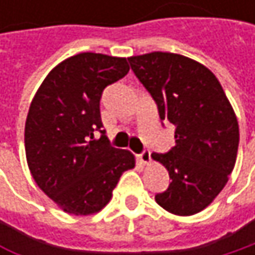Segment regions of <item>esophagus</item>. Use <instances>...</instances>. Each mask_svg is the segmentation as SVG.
<instances>
[{
    "label": "esophagus",
    "instance_id": "esophagus-1",
    "mask_svg": "<svg viewBox=\"0 0 255 255\" xmlns=\"http://www.w3.org/2000/svg\"><path fill=\"white\" fill-rule=\"evenodd\" d=\"M137 159H138V162H140V164H143V165H147V164L150 162V152H149V150H144V152H141V153L137 156Z\"/></svg>",
    "mask_w": 255,
    "mask_h": 255
}]
</instances>
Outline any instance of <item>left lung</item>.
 I'll return each mask as SVG.
<instances>
[{
    "label": "left lung",
    "mask_w": 255,
    "mask_h": 255,
    "mask_svg": "<svg viewBox=\"0 0 255 255\" xmlns=\"http://www.w3.org/2000/svg\"><path fill=\"white\" fill-rule=\"evenodd\" d=\"M128 60L161 121L176 126L174 147L152 153L171 178L155 201L176 216L201 213L223 190L236 162L239 126L229 99L208 68L186 56L153 51Z\"/></svg>",
    "instance_id": "left-lung-1"
}]
</instances>
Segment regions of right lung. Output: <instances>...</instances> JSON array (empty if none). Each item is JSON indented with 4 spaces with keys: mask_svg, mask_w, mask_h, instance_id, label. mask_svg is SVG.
<instances>
[{
    "mask_svg": "<svg viewBox=\"0 0 255 255\" xmlns=\"http://www.w3.org/2000/svg\"><path fill=\"white\" fill-rule=\"evenodd\" d=\"M128 71L126 57L81 53L53 68L30 102L27 167L38 187L68 214L99 213L123 173L135 167L129 150L109 146L105 134L94 138V131L103 127V90Z\"/></svg>",
    "mask_w": 255,
    "mask_h": 255,
    "instance_id": "1",
    "label": "right lung"
}]
</instances>
